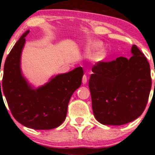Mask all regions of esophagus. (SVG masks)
Listing matches in <instances>:
<instances>
[{
    "label": "esophagus",
    "mask_w": 155,
    "mask_h": 155,
    "mask_svg": "<svg viewBox=\"0 0 155 155\" xmlns=\"http://www.w3.org/2000/svg\"><path fill=\"white\" fill-rule=\"evenodd\" d=\"M87 75H84L83 77H82V83L84 84L87 83Z\"/></svg>",
    "instance_id": "obj_1"
}]
</instances>
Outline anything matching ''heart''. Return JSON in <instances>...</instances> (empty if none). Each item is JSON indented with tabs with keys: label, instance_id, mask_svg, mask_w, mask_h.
Wrapping results in <instances>:
<instances>
[{
	"label": "heart",
	"instance_id": "1",
	"mask_svg": "<svg viewBox=\"0 0 155 155\" xmlns=\"http://www.w3.org/2000/svg\"><path fill=\"white\" fill-rule=\"evenodd\" d=\"M102 46V43L100 41H91L88 44L87 49L89 51H91L95 50V49H99ZM107 56V51L105 49H101V50L97 51L95 54L93 55V59L95 61H102Z\"/></svg>",
	"mask_w": 155,
	"mask_h": 155
}]
</instances>
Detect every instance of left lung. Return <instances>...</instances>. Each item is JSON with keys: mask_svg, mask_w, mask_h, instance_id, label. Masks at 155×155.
<instances>
[{"mask_svg": "<svg viewBox=\"0 0 155 155\" xmlns=\"http://www.w3.org/2000/svg\"><path fill=\"white\" fill-rule=\"evenodd\" d=\"M130 59L120 57L92 67L89 87L95 119L103 124L122 125L142 114L152 87L150 66L137 46Z\"/></svg>", "mask_w": 155, "mask_h": 155, "instance_id": "1", "label": "left lung"}]
</instances>
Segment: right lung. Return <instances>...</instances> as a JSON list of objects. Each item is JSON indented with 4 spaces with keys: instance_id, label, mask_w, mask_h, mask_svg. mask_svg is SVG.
<instances>
[{
    "instance_id": "add662e5",
    "label": "right lung",
    "mask_w": 155,
    "mask_h": 155,
    "mask_svg": "<svg viewBox=\"0 0 155 155\" xmlns=\"http://www.w3.org/2000/svg\"><path fill=\"white\" fill-rule=\"evenodd\" d=\"M29 32L20 37L7 56L0 95L4 94L12 115L19 123L34 130H51L65 120L69 101L81 84L83 69L78 67L51 78L44 86L32 88L20 68L21 54Z\"/></svg>"
}]
</instances>
